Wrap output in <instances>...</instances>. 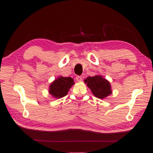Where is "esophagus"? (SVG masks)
Listing matches in <instances>:
<instances>
[{
  "label": "esophagus",
  "mask_w": 153,
  "mask_h": 153,
  "mask_svg": "<svg viewBox=\"0 0 153 153\" xmlns=\"http://www.w3.org/2000/svg\"><path fill=\"white\" fill-rule=\"evenodd\" d=\"M76 80L77 82H81L82 80V77L81 76H76Z\"/></svg>",
  "instance_id": "1"
}]
</instances>
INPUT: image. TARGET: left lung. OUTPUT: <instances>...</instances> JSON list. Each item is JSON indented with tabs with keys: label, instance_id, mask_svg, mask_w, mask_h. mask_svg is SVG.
<instances>
[{
	"label": "left lung",
	"instance_id": "obj_1",
	"mask_svg": "<svg viewBox=\"0 0 153 153\" xmlns=\"http://www.w3.org/2000/svg\"><path fill=\"white\" fill-rule=\"evenodd\" d=\"M84 82L92 91L94 95L100 99H103L112 94L109 82L102 76L88 77Z\"/></svg>",
	"mask_w": 153,
	"mask_h": 153
}]
</instances>
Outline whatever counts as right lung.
Instances as JSON below:
<instances>
[{
	"instance_id": "1",
	"label": "right lung",
	"mask_w": 153,
	"mask_h": 153,
	"mask_svg": "<svg viewBox=\"0 0 153 153\" xmlns=\"http://www.w3.org/2000/svg\"><path fill=\"white\" fill-rule=\"evenodd\" d=\"M74 84V79L70 77H59L50 85L49 93L56 98L66 96L69 89Z\"/></svg>"
}]
</instances>
